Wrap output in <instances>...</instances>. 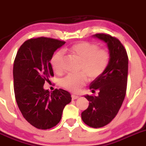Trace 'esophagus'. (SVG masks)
Here are the masks:
<instances>
[{"mask_svg":"<svg viewBox=\"0 0 146 146\" xmlns=\"http://www.w3.org/2000/svg\"><path fill=\"white\" fill-rule=\"evenodd\" d=\"M71 97H72V99L75 100V99H78V98H79V96H78V95H75V94H72Z\"/></svg>","mask_w":146,"mask_h":146,"instance_id":"34e87169","label":"esophagus"}]
</instances>
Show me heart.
<instances>
[{"instance_id":"1","label":"heart","mask_w":146,"mask_h":146,"mask_svg":"<svg viewBox=\"0 0 146 146\" xmlns=\"http://www.w3.org/2000/svg\"><path fill=\"white\" fill-rule=\"evenodd\" d=\"M72 54L81 60L78 74H69L60 80L62 88L72 92H78L88 81V75L91 79L99 77L105 70L109 63L110 54L107 50L99 49V46L88 42H78L70 49ZM63 53L58 51L52 56L50 64L54 71L61 73L63 71L62 65Z\"/></svg>"}]
</instances>
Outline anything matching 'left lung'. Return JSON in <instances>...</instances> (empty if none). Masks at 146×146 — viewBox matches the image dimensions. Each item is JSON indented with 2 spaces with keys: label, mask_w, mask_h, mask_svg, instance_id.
Returning a JSON list of instances; mask_svg holds the SVG:
<instances>
[{
  "label": "left lung",
  "mask_w": 146,
  "mask_h": 146,
  "mask_svg": "<svg viewBox=\"0 0 146 146\" xmlns=\"http://www.w3.org/2000/svg\"><path fill=\"white\" fill-rule=\"evenodd\" d=\"M93 37L107 43L110 60L105 70L90 84L92 92L98 90L99 94L86 95L89 105L81 113V118L86 125L99 128L110 123L122 106L126 94L128 57L117 38L105 34H96Z\"/></svg>",
  "instance_id": "8db88e82"
}]
</instances>
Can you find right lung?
I'll list each match as a JSON object with an SVG mask.
<instances>
[{"instance_id":"1","label":"right lung","mask_w":146,"mask_h":146,"mask_svg":"<svg viewBox=\"0 0 146 146\" xmlns=\"http://www.w3.org/2000/svg\"><path fill=\"white\" fill-rule=\"evenodd\" d=\"M65 42L47 37L24 42L13 63V87L18 107L26 120L36 128L50 129L58 125L71 95L63 89H44V82L54 76L50 60Z\"/></svg>"}]
</instances>
